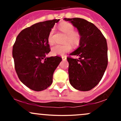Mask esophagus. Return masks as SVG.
<instances>
[{
	"label": "esophagus",
	"mask_w": 121,
	"mask_h": 121,
	"mask_svg": "<svg viewBox=\"0 0 121 121\" xmlns=\"http://www.w3.org/2000/svg\"><path fill=\"white\" fill-rule=\"evenodd\" d=\"M62 59L63 60H65L66 59V57L65 56H62Z\"/></svg>",
	"instance_id": "1"
}]
</instances>
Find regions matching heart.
Wrapping results in <instances>:
<instances>
[{"label":"heart","instance_id":"obj_1","mask_svg":"<svg viewBox=\"0 0 121 121\" xmlns=\"http://www.w3.org/2000/svg\"><path fill=\"white\" fill-rule=\"evenodd\" d=\"M61 31L66 35L65 43H70L73 45H77L80 43V35L78 32H74V28L70 23H64L60 25ZM55 33V28H53L50 30L48 36V41L50 44L54 43L53 35ZM72 50V47L69 44L65 45H55L51 48V53L53 55H63L66 53Z\"/></svg>","mask_w":121,"mask_h":121}]
</instances>
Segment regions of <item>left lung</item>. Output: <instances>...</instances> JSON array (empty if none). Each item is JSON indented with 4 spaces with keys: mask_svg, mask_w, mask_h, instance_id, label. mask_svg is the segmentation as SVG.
I'll return each instance as SVG.
<instances>
[{
    "mask_svg": "<svg viewBox=\"0 0 121 121\" xmlns=\"http://www.w3.org/2000/svg\"><path fill=\"white\" fill-rule=\"evenodd\" d=\"M77 28L80 36L79 47L69 57V78L71 85L80 91L92 89L101 81L108 66L106 40L95 25L81 18H64Z\"/></svg>",
    "mask_w": 121,
    "mask_h": 121,
    "instance_id": "1",
    "label": "left lung"
}]
</instances>
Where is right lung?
<instances>
[{"instance_id":"obj_1","label":"right lung","mask_w":121,"mask_h":121,"mask_svg":"<svg viewBox=\"0 0 121 121\" xmlns=\"http://www.w3.org/2000/svg\"><path fill=\"white\" fill-rule=\"evenodd\" d=\"M59 19L36 23L20 32L12 49L15 68L26 86L35 91L46 89L52 84L53 74L61 61L60 57H47L51 51L48 36Z\"/></svg>"}]
</instances>
